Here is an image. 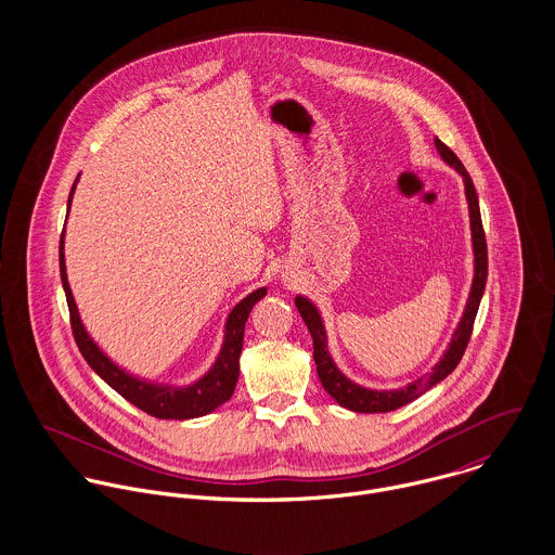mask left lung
Masks as SVG:
<instances>
[{
  "mask_svg": "<svg viewBox=\"0 0 555 555\" xmlns=\"http://www.w3.org/2000/svg\"><path fill=\"white\" fill-rule=\"evenodd\" d=\"M436 150L451 166H455V170H460L462 177H464L466 198H468V207H470V227H473L476 267L475 282H473V291H470V297H468V306H466L464 318H462V322H460V326L453 335V341H451L449 350L444 352L440 363L434 367V372L429 376L408 385L405 389H399V391H370V389H363V387L350 383L335 367L333 359L328 357L326 335H324V326H322V320H320L317 308L304 297L295 299V306L304 318V322L308 324V328L312 333V339H314V361H317L318 378H320L324 391L333 397L337 403H341L344 408L354 410V412H391V410H397V408L410 403L412 399L423 396L434 385L444 380L460 365V361H462V357L468 348V341L473 337L476 312H478L480 297H482L485 282H487V241H485L480 209H478V196H476L475 183H473L468 170L464 168L462 159L457 158L440 139H436Z\"/></svg>",
  "mask_w": 555,
  "mask_h": 555,
  "instance_id": "obj_1",
  "label": "left lung"
}]
</instances>
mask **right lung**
I'll use <instances>...</instances> for the list:
<instances>
[{
    "label": "right lung",
    "mask_w": 555,
    "mask_h": 555,
    "mask_svg": "<svg viewBox=\"0 0 555 555\" xmlns=\"http://www.w3.org/2000/svg\"><path fill=\"white\" fill-rule=\"evenodd\" d=\"M75 185H77V181H75ZM75 185L70 190L68 209H70V201L75 194ZM60 273H62V284L66 291L68 310H70L73 335L79 346L80 354L85 357L89 367L124 399H128L130 403H134L137 408H141L143 412H147L156 418H177V421L209 414L211 410H216L218 405H222L224 401L231 399L235 387H237L238 357H241V348H243L245 320L249 317L251 308L267 295V288L254 291L231 312V317L227 320L224 346H222V352H220L216 365L211 367V372L205 378H201L198 383H194L192 387L175 389V387H159V385L139 380L134 376H128L124 370H119L115 363H111L102 354V350L91 341V337L85 333L75 299H73V291L68 284V275H66L64 235L60 238Z\"/></svg>",
    "instance_id": "obj_1"
}]
</instances>
